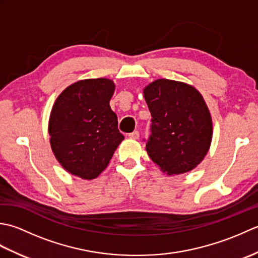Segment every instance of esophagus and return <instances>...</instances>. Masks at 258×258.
Masks as SVG:
<instances>
[{"mask_svg":"<svg viewBox=\"0 0 258 258\" xmlns=\"http://www.w3.org/2000/svg\"><path fill=\"white\" fill-rule=\"evenodd\" d=\"M128 138H130L131 140H138V139L140 138V133L138 132V131H134L133 133H130V134H128Z\"/></svg>","mask_w":258,"mask_h":258,"instance_id":"34e87169","label":"esophagus"}]
</instances>
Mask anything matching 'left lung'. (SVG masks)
Listing matches in <instances>:
<instances>
[{
  "label": "left lung",
  "mask_w": 258,
  "mask_h": 258,
  "mask_svg": "<svg viewBox=\"0 0 258 258\" xmlns=\"http://www.w3.org/2000/svg\"><path fill=\"white\" fill-rule=\"evenodd\" d=\"M152 115L147 154L169 176L190 172L211 147L213 122L199 90L184 82L158 79L146 85Z\"/></svg>",
  "instance_id": "1"
}]
</instances>
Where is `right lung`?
Returning <instances> with one entry per match:
<instances>
[{
	"instance_id": "add662e5",
	"label": "right lung",
	"mask_w": 258,
	"mask_h": 258,
	"mask_svg": "<svg viewBox=\"0 0 258 258\" xmlns=\"http://www.w3.org/2000/svg\"><path fill=\"white\" fill-rule=\"evenodd\" d=\"M114 91L112 80H81L54 102L48 119L51 149L61 166L74 176L96 178L124 140L109 106Z\"/></svg>"
}]
</instances>
